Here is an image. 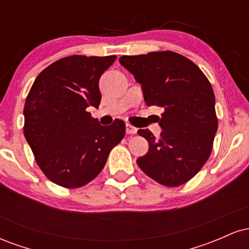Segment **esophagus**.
<instances>
[{"label":"esophagus","mask_w":249,"mask_h":249,"mask_svg":"<svg viewBox=\"0 0 249 249\" xmlns=\"http://www.w3.org/2000/svg\"><path fill=\"white\" fill-rule=\"evenodd\" d=\"M126 133L127 134L137 133V127L132 126V125H131V124H126Z\"/></svg>","instance_id":"34e87169"}]
</instances>
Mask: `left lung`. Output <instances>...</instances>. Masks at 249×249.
Returning <instances> with one entry per match:
<instances>
[{"label": "left lung", "mask_w": 249, "mask_h": 249, "mask_svg": "<svg viewBox=\"0 0 249 249\" xmlns=\"http://www.w3.org/2000/svg\"><path fill=\"white\" fill-rule=\"evenodd\" d=\"M119 63L142 85L147 107L164 108L160 138L138 130L148 152L137 164L165 186L185 184L207 161L218 130L212 85L192 61L172 51L122 56Z\"/></svg>", "instance_id": "8db88e82"}]
</instances>
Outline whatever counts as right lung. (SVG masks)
Returning a JSON list of instances; mask_svg holds the SVG:
<instances>
[{
  "mask_svg": "<svg viewBox=\"0 0 249 249\" xmlns=\"http://www.w3.org/2000/svg\"><path fill=\"white\" fill-rule=\"evenodd\" d=\"M117 57L70 56L37 76L24 105V137L48 179L81 187L101 173L125 136V123L102 126L89 107L101 103L99 78Z\"/></svg>",
  "mask_w": 249,
  "mask_h": 249,
  "instance_id": "1",
  "label": "right lung"
}]
</instances>
